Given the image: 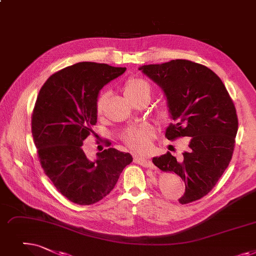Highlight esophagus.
<instances>
[{"label": "esophagus", "instance_id": "esophagus-1", "mask_svg": "<svg viewBox=\"0 0 256 256\" xmlns=\"http://www.w3.org/2000/svg\"><path fill=\"white\" fill-rule=\"evenodd\" d=\"M134 162L144 166V168H154V164H152V162L150 159L141 157V156H138V154L134 156Z\"/></svg>", "mask_w": 256, "mask_h": 256}]
</instances>
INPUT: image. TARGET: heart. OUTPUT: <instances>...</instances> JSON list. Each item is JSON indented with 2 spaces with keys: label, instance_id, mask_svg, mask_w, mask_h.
<instances>
[{
  "label": "heart",
  "instance_id": "b5f03b06",
  "mask_svg": "<svg viewBox=\"0 0 256 256\" xmlns=\"http://www.w3.org/2000/svg\"><path fill=\"white\" fill-rule=\"evenodd\" d=\"M124 92L128 100H132L139 97L146 96L150 98L152 93L150 84L142 78H130L124 88ZM108 93L102 92L98 96L96 102V112L98 115H102L106 104L108 102ZM160 117L166 119L168 117V110L162 108L159 112ZM154 135V130L150 124H142L136 128H132L126 130L124 140L126 146L136 152H146L150 148L152 140Z\"/></svg>",
  "mask_w": 256,
  "mask_h": 256
}]
</instances>
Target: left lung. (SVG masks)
I'll return each instance as SVG.
<instances>
[{
	"mask_svg": "<svg viewBox=\"0 0 256 256\" xmlns=\"http://www.w3.org/2000/svg\"><path fill=\"white\" fill-rule=\"evenodd\" d=\"M139 70L157 84L166 97L174 124L165 137H192L179 158L168 152L154 157L163 172H174L185 182L179 198L187 204L206 196L224 174L234 150L238 128L236 110L220 77L207 66L186 60L144 64Z\"/></svg>",
	"mask_w": 256,
	"mask_h": 256,
	"instance_id": "8db88e82",
	"label": "left lung"
}]
</instances>
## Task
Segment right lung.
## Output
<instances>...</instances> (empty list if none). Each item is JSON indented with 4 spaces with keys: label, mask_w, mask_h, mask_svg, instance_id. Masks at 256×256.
Instances as JSON below:
<instances>
[{
    "label": "right lung",
    "mask_w": 256,
    "mask_h": 256,
    "mask_svg": "<svg viewBox=\"0 0 256 256\" xmlns=\"http://www.w3.org/2000/svg\"><path fill=\"white\" fill-rule=\"evenodd\" d=\"M126 70L78 62L51 75L38 95L31 126L40 165L58 190L75 204L100 201L132 161L130 154L113 148L91 161L82 150L84 139L94 134L99 92Z\"/></svg>",
    "instance_id": "right-lung-1"
}]
</instances>
